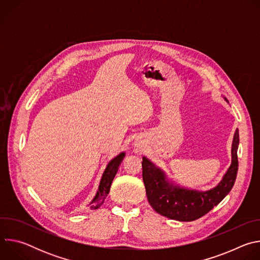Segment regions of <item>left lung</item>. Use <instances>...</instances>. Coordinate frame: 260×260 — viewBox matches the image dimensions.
Wrapping results in <instances>:
<instances>
[{
    "label": "left lung",
    "mask_w": 260,
    "mask_h": 260,
    "mask_svg": "<svg viewBox=\"0 0 260 260\" xmlns=\"http://www.w3.org/2000/svg\"><path fill=\"white\" fill-rule=\"evenodd\" d=\"M239 131L234 136L232 165L223 179L208 191L190 190L170 183L165 173L149 159L143 157V181L147 199L151 207L160 215L178 221H193L217 206L232 190L239 168L238 161Z\"/></svg>",
    "instance_id": "1"
}]
</instances>
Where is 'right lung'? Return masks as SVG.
Instances as JSON below:
<instances>
[{
    "instance_id": "obj_1",
    "label": "right lung",
    "mask_w": 260,
    "mask_h": 260,
    "mask_svg": "<svg viewBox=\"0 0 260 260\" xmlns=\"http://www.w3.org/2000/svg\"><path fill=\"white\" fill-rule=\"evenodd\" d=\"M124 156H125V154H124V152H122L108 164V166L102 176L98 192H96L95 197L93 198V200L88 205V207L90 209L95 210V209H99L103 205L106 197L108 196V193L110 191L111 184H112V181L118 171V167L121 164Z\"/></svg>"
}]
</instances>
